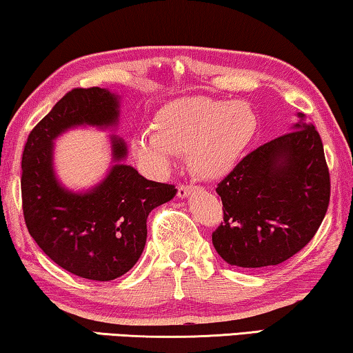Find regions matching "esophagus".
Listing matches in <instances>:
<instances>
[{
  "mask_svg": "<svg viewBox=\"0 0 353 353\" xmlns=\"http://www.w3.org/2000/svg\"><path fill=\"white\" fill-rule=\"evenodd\" d=\"M196 188L194 186H188V185H180L178 186V196L181 197V199H185V197H188L191 194L192 191H194Z\"/></svg>",
  "mask_w": 353,
  "mask_h": 353,
  "instance_id": "esophagus-1",
  "label": "esophagus"
}]
</instances>
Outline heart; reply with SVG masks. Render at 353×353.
<instances>
[{
    "mask_svg": "<svg viewBox=\"0 0 353 353\" xmlns=\"http://www.w3.org/2000/svg\"><path fill=\"white\" fill-rule=\"evenodd\" d=\"M151 130L137 133L134 157L148 170L167 173L176 154H186L192 175L219 180L238 165L254 141L259 119L249 104L183 96L154 114Z\"/></svg>",
    "mask_w": 353,
    "mask_h": 353,
    "instance_id": "obj_1",
    "label": "heart"
}]
</instances>
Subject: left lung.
Masks as SVG:
<instances>
[{
	"label": "left lung",
	"instance_id": "left-lung-1",
	"mask_svg": "<svg viewBox=\"0 0 353 353\" xmlns=\"http://www.w3.org/2000/svg\"><path fill=\"white\" fill-rule=\"evenodd\" d=\"M248 154L216 186L223 223L212 243L226 263L278 265L305 248L330 204L331 183L323 143L312 123Z\"/></svg>",
	"mask_w": 353,
	"mask_h": 353
}]
</instances>
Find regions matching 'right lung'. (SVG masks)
Masks as SVG:
<instances>
[{
    "instance_id": "1",
    "label": "right lung",
    "mask_w": 353,
    "mask_h": 353,
    "mask_svg": "<svg viewBox=\"0 0 353 353\" xmlns=\"http://www.w3.org/2000/svg\"><path fill=\"white\" fill-rule=\"evenodd\" d=\"M119 99L98 86L69 91L32 130L22 154L28 233L52 262L94 281H110L133 268L146 244L149 212L176 194L173 185L146 180L120 163L127 157V144L119 137H110L115 163L94 188L74 192L57 181L54 139L80 125L115 127Z\"/></svg>"
}]
</instances>
